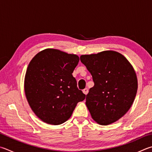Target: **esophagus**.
Returning a JSON list of instances; mask_svg holds the SVG:
<instances>
[{
  "instance_id": "34e87169",
  "label": "esophagus",
  "mask_w": 152,
  "mask_h": 152,
  "mask_svg": "<svg viewBox=\"0 0 152 152\" xmlns=\"http://www.w3.org/2000/svg\"><path fill=\"white\" fill-rule=\"evenodd\" d=\"M82 91H83V93L84 94L86 95L87 94H88V89L87 88H84V89L83 90H82Z\"/></svg>"
}]
</instances>
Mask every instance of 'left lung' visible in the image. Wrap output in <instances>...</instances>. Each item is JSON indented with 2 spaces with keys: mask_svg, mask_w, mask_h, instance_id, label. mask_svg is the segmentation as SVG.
I'll return each instance as SVG.
<instances>
[{
  "mask_svg": "<svg viewBox=\"0 0 152 152\" xmlns=\"http://www.w3.org/2000/svg\"><path fill=\"white\" fill-rule=\"evenodd\" d=\"M80 61L92 76L94 86L86 95V104L100 125H108L126 114L137 90L136 74L123 55L107 50L82 55Z\"/></svg>",
  "mask_w": 152,
  "mask_h": 152,
  "instance_id": "left-lung-1",
  "label": "left lung"
}]
</instances>
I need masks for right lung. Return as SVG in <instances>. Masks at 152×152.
<instances>
[{"label":"right lung","instance_id":"obj_1","mask_svg":"<svg viewBox=\"0 0 152 152\" xmlns=\"http://www.w3.org/2000/svg\"><path fill=\"white\" fill-rule=\"evenodd\" d=\"M79 62L74 54L46 49L30 61L24 78V91L34 114L43 122L59 125L71 116L86 95L77 87L72 74Z\"/></svg>","mask_w":152,"mask_h":152}]
</instances>
